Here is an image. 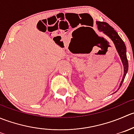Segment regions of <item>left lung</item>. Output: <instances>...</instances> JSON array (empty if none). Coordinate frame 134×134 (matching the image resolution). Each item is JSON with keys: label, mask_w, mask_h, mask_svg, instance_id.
I'll return each mask as SVG.
<instances>
[{"label": "left lung", "mask_w": 134, "mask_h": 134, "mask_svg": "<svg viewBox=\"0 0 134 134\" xmlns=\"http://www.w3.org/2000/svg\"><path fill=\"white\" fill-rule=\"evenodd\" d=\"M97 27H98V30H100V32H103V33L107 36H108L109 38L111 40V41L113 42L116 50H117V52H118L119 55L121 58V61H122V65H123L124 67V75L123 76H122V81L120 83V88L122 86V83L123 82L124 80H125L126 75L128 70V62L126 57V48L125 44L122 40V39L119 36L117 32L113 29V27L111 26L107 23L97 21ZM119 88L118 90H119ZM118 90H117V91H118Z\"/></svg>", "instance_id": "left-lung-1"}]
</instances>
